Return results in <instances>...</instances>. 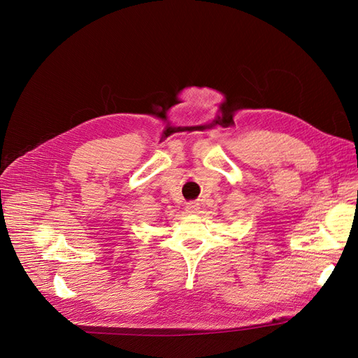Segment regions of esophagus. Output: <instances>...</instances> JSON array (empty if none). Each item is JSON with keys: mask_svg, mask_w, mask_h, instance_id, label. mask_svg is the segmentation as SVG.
Returning <instances> with one entry per match:
<instances>
[{"mask_svg": "<svg viewBox=\"0 0 358 358\" xmlns=\"http://www.w3.org/2000/svg\"><path fill=\"white\" fill-rule=\"evenodd\" d=\"M185 210H187L188 213H197V212L200 210V206H199V203H196V201H189V203H187V206H185Z\"/></svg>", "mask_w": 358, "mask_h": 358, "instance_id": "obj_1", "label": "esophagus"}]
</instances>
